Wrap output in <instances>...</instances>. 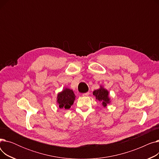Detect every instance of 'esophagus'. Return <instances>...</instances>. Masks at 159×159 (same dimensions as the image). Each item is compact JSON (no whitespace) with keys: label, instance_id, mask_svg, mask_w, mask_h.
Wrapping results in <instances>:
<instances>
[{"label":"esophagus","instance_id":"esophagus-1","mask_svg":"<svg viewBox=\"0 0 159 159\" xmlns=\"http://www.w3.org/2000/svg\"><path fill=\"white\" fill-rule=\"evenodd\" d=\"M89 95V92H87V93H83V94H82V96L87 97V96H88Z\"/></svg>","mask_w":159,"mask_h":159}]
</instances>
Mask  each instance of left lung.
Wrapping results in <instances>:
<instances>
[{"label":"left lung","instance_id":"obj_1","mask_svg":"<svg viewBox=\"0 0 159 159\" xmlns=\"http://www.w3.org/2000/svg\"><path fill=\"white\" fill-rule=\"evenodd\" d=\"M93 95L98 101L102 102V105L106 107L108 104L110 103V97L109 96V91L101 86L99 89H95L93 92Z\"/></svg>","mask_w":159,"mask_h":159}]
</instances>
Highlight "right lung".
Returning <instances> with one entry per match:
<instances>
[{
  "mask_svg": "<svg viewBox=\"0 0 159 159\" xmlns=\"http://www.w3.org/2000/svg\"><path fill=\"white\" fill-rule=\"evenodd\" d=\"M75 97V93L72 89L69 88L64 89L61 92H59L57 95V102L60 108H65L68 110L71 107V106L73 104Z\"/></svg>",
  "mask_w": 159,
  "mask_h": 159,
  "instance_id": "obj_1",
  "label": "right lung"
}]
</instances>
